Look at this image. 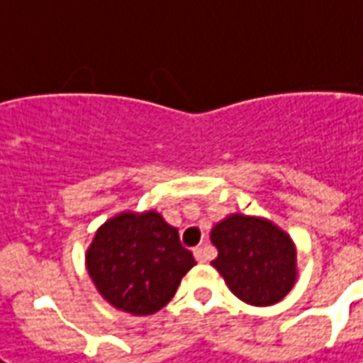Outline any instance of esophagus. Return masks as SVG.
I'll return each mask as SVG.
<instances>
[{"label": "esophagus", "instance_id": "34e87169", "mask_svg": "<svg viewBox=\"0 0 363 363\" xmlns=\"http://www.w3.org/2000/svg\"><path fill=\"white\" fill-rule=\"evenodd\" d=\"M194 257H196V261H199V263H206L208 261L206 247H202V245H200V247H196V250H194Z\"/></svg>", "mask_w": 363, "mask_h": 363}]
</instances>
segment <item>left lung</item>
I'll return each mask as SVG.
<instances>
[{
  "label": "left lung",
  "instance_id": "obj_1",
  "mask_svg": "<svg viewBox=\"0 0 363 363\" xmlns=\"http://www.w3.org/2000/svg\"><path fill=\"white\" fill-rule=\"evenodd\" d=\"M210 240L218 247L212 267L243 303L271 306L295 287L296 245L285 230L267 218L228 214L214 224Z\"/></svg>",
  "mask_w": 363,
  "mask_h": 363
}]
</instances>
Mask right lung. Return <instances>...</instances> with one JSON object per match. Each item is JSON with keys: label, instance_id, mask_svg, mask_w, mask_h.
<instances>
[{"label": "right lung", "instance_id": "obj_1", "mask_svg": "<svg viewBox=\"0 0 363 363\" xmlns=\"http://www.w3.org/2000/svg\"><path fill=\"white\" fill-rule=\"evenodd\" d=\"M194 265L179 230L157 210H125L111 216L86 250L94 287L113 308L133 316L161 311Z\"/></svg>", "mask_w": 363, "mask_h": 363}]
</instances>
